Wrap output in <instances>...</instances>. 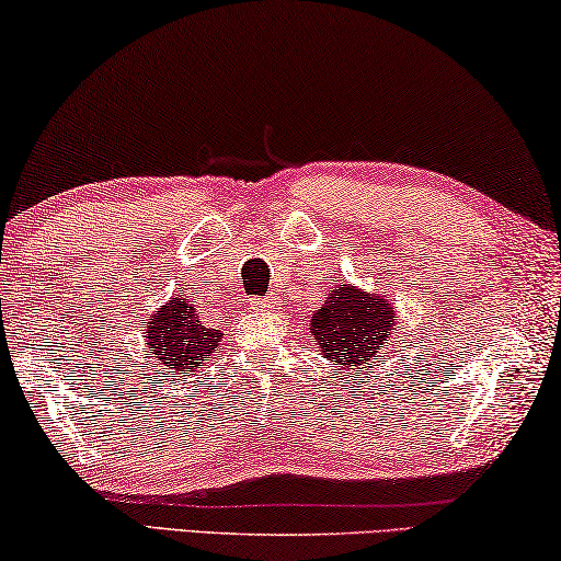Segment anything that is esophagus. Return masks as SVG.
Listing matches in <instances>:
<instances>
[{"instance_id": "1", "label": "esophagus", "mask_w": 561, "mask_h": 561, "mask_svg": "<svg viewBox=\"0 0 561 561\" xmlns=\"http://www.w3.org/2000/svg\"><path fill=\"white\" fill-rule=\"evenodd\" d=\"M252 309H256V312H266V309H277V299H274V297H254L252 299Z\"/></svg>"}]
</instances>
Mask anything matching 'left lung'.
Masks as SVG:
<instances>
[{
    "label": "left lung",
    "instance_id": "1",
    "mask_svg": "<svg viewBox=\"0 0 561 561\" xmlns=\"http://www.w3.org/2000/svg\"><path fill=\"white\" fill-rule=\"evenodd\" d=\"M396 309L386 299L340 282L330 297L314 309L312 334L320 353L337 365H363L375 360L396 324Z\"/></svg>",
    "mask_w": 561,
    "mask_h": 561
}]
</instances>
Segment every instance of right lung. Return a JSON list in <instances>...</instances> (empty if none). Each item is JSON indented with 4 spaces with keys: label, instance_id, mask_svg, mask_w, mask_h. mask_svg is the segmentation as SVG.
<instances>
[{
    "label": "right lung",
    "instance_id": "obj_1",
    "mask_svg": "<svg viewBox=\"0 0 561 561\" xmlns=\"http://www.w3.org/2000/svg\"><path fill=\"white\" fill-rule=\"evenodd\" d=\"M219 342L221 330L204 328L194 305L183 297H171L148 322V345L163 370H196Z\"/></svg>",
    "mask_w": 561,
    "mask_h": 561
}]
</instances>
